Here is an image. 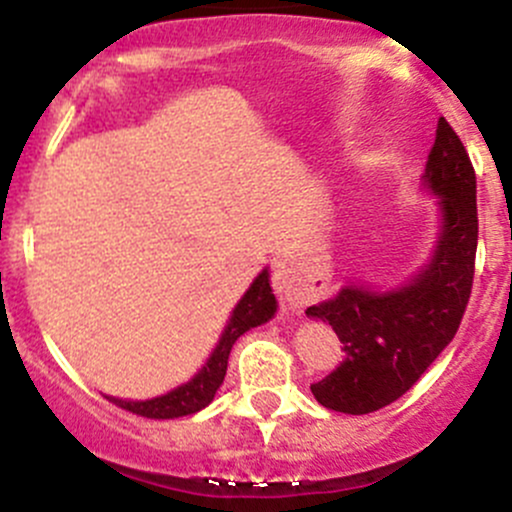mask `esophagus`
Returning a JSON list of instances; mask_svg holds the SVG:
<instances>
[{"instance_id":"1","label":"esophagus","mask_w":512,"mask_h":512,"mask_svg":"<svg viewBox=\"0 0 512 512\" xmlns=\"http://www.w3.org/2000/svg\"><path fill=\"white\" fill-rule=\"evenodd\" d=\"M272 285H275L277 297H280V304L285 312L299 314L304 309V304L312 299V287L307 285L299 270L289 262H282V265L275 267L272 272Z\"/></svg>"}]
</instances>
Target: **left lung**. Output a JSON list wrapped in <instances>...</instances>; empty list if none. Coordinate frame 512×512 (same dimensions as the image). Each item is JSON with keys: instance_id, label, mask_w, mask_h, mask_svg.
<instances>
[{"instance_id": "8db88e82", "label": "left lung", "mask_w": 512, "mask_h": 512, "mask_svg": "<svg viewBox=\"0 0 512 512\" xmlns=\"http://www.w3.org/2000/svg\"><path fill=\"white\" fill-rule=\"evenodd\" d=\"M436 198L438 232L426 265L396 287L349 282L307 309L332 324L347 359L312 384L314 399L342 414H371L394 404L456 337L473 287L478 247L476 173L446 118L421 175Z\"/></svg>"}]
</instances>
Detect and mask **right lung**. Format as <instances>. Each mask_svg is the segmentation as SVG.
Returning <instances> with one entry per match:
<instances>
[{
	"label": "right lung",
	"instance_id": "right-lung-1",
	"mask_svg": "<svg viewBox=\"0 0 512 512\" xmlns=\"http://www.w3.org/2000/svg\"><path fill=\"white\" fill-rule=\"evenodd\" d=\"M275 314H277V299L275 294H272V285H270V267H265V270L252 280V285L247 287L245 294H242L240 302L235 304L223 334H220L218 344H215V349L210 352L208 359H205V364L200 366L198 374H195L193 379L175 386V389L165 391V394L153 396V399L133 401V399H116V396H106V399L113 401L116 406H121V409L131 411V414L146 416V418H178V416H188V414H195V411L205 409V406L215 399L220 386H223L232 344H235L242 334L250 332V329L270 322Z\"/></svg>",
	"mask_w": 512,
	"mask_h": 512
}]
</instances>
